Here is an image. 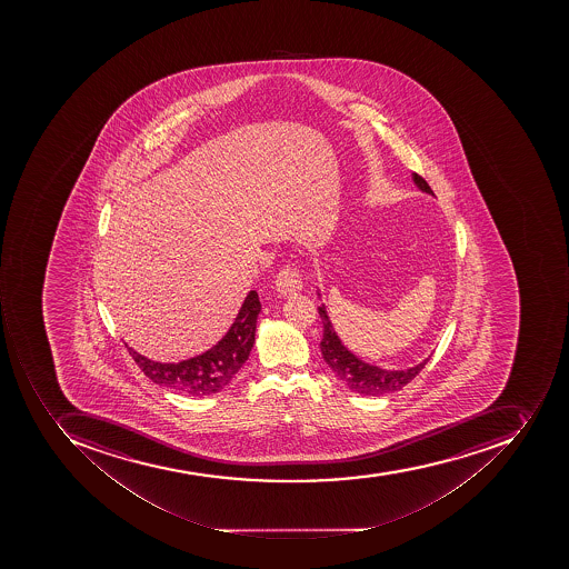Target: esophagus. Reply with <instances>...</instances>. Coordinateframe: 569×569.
<instances>
[{
  "label": "esophagus",
  "mask_w": 569,
  "mask_h": 569,
  "mask_svg": "<svg viewBox=\"0 0 569 569\" xmlns=\"http://www.w3.org/2000/svg\"><path fill=\"white\" fill-rule=\"evenodd\" d=\"M276 290L282 297L296 296L297 291L302 290V279L299 270L293 264H282L278 276H276Z\"/></svg>",
  "instance_id": "34e87169"
}]
</instances>
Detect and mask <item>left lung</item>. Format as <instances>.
<instances>
[{
    "instance_id": "obj_1",
    "label": "left lung",
    "mask_w": 569,
    "mask_h": 569,
    "mask_svg": "<svg viewBox=\"0 0 569 569\" xmlns=\"http://www.w3.org/2000/svg\"><path fill=\"white\" fill-rule=\"evenodd\" d=\"M415 183L423 192L432 193L426 179L421 176L415 174ZM318 315L322 318L323 323V338L320 341L323 359L338 376V379L353 393L365 395V397H381V395L402 390L403 386L409 385L426 368L427 361H429V359H426V361L420 362L417 367L408 368V370H382V368L368 365V362L361 361L358 356H353L347 347H343L340 338L336 335L335 327L329 322L323 306L318 308Z\"/></svg>"
}]
</instances>
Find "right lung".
Segmentation results:
<instances>
[{
  "label": "right lung",
  "mask_w": 569,
  "mask_h": 569,
  "mask_svg": "<svg viewBox=\"0 0 569 569\" xmlns=\"http://www.w3.org/2000/svg\"><path fill=\"white\" fill-rule=\"evenodd\" d=\"M260 309V297L254 290L249 291L228 335L216 347L187 361H151L130 347L128 352L146 377L157 385L192 397L219 393L231 382L234 373L242 368L251 353Z\"/></svg>",
  "instance_id": "obj_1"
}]
</instances>
